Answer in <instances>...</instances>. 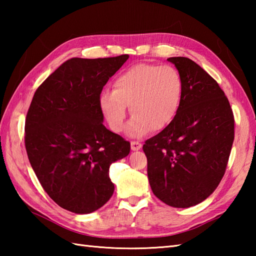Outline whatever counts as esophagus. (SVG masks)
Here are the masks:
<instances>
[{
	"label": "esophagus",
	"instance_id": "34e87169",
	"mask_svg": "<svg viewBox=\"0 0 256 256\" xmlns=\"http://www.w3.org/2000/svg\"><path fill=\"white\" fill-rule=\"evenodd\" d=\"M140 148H142V144H140V142H136V140H133V142H131V150H140Z\"/></svg>",
	"mask_w": 256,
	"mask_h": 256
}]
</instances>
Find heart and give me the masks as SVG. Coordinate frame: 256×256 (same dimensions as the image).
<instances>
[{
    "label": "heart",
    "instance_id": "heart-1",
    "mask_svg": "<svg viewBox=\"0 0 256 256\" xmlns=\"http://www.w3.org/2000/svg\"><path fill=\"white\" fill-rule=\"evenodd\" d=\"M182 96V80L172 66L136 64L123 70L113 82V90L100 96V108L112 131L124 128L126 106L133 118L128 133L140 138L152 128L160 131L176 118Z\"/></svg>",
    "mask_w": 256,
    "mask_h": 256
}]
</instances>
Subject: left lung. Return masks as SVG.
Masks as SVG:
<instances>
[{
    "instance_id": "obj_1",
    "label": "left lung",
    "mask_w": 256,
    "mask_h": 256,
    "mask_svg": "<svg viewBox=\"0 0 256 256\" xmlns=\"http://www.w3.org/2000/svg\"><path fill=\"white\" fill-rule=\"evenodd\" d=\"M182 80L176 118L148 140V176L154 194L175 208L202 202L218 187L234 140V116L218 82L186 57H172Z\"/></svg>"
}]
</instances>
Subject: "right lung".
<instances>
[{"label": "right lung", "instance_id": "obj_1", "mask_svg": "<svg viewBox=\"0 0 256 256\" xmlns=\"http://www.w3.org/2000/svg\"><path fill=\"white\" fill-rule=\"evenodd\" d=\"M128 55L72 58L36 90L25 121V148L48 196L62 208L91 214L112 197V162L131 144L103 125L100 94Z\"/></svg>", "mask_w": 256, "mask_h": 256}]
</instances>
